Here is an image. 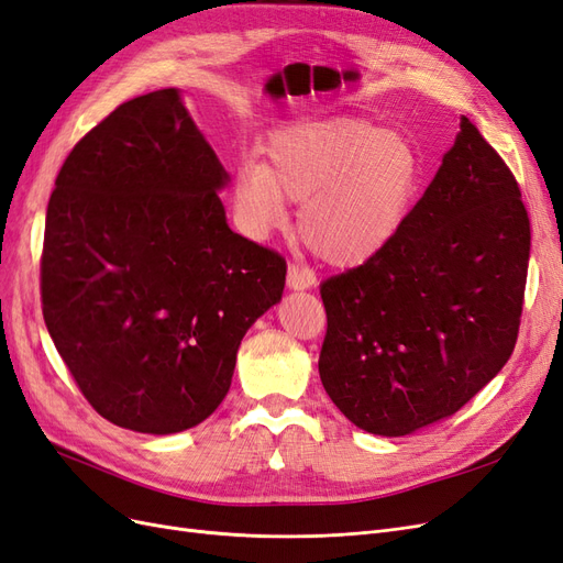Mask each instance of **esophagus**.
<instances>
[{
	"instance_id": "esophagus-1",
	"label": "esophagus",
	"mask_w": 563,
	"mask_h": 563,
	"mask_svg": "<svg viewBox=\"0 0 563 563\" xmlns=\"http://www.w3.org/2000/svg\"><path fill=\"white\" fill-rule=\"evenodd\" d=\"M314 284H317V277L310 267H302L296 263L288 265V275H286L288 288H294V291H302V288H310Z\"/></svg>"
}]
</instances>
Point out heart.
<instances>
[{
  "label": "heart",
  "instance_id": "b5f03b06",
  "mask_svg": "<svg viewBox=\"0 0 563 563\" xmlns=\"http://www.w3.org/2000/svg\"><path fill=\"white\" fill-rule=\"evenodd\" d=\"M420 185L413 145L364 119L302 122L272 135L265 164H244L232 185L244 230L265 236L302 203L298 232L321 261L354 267L378 255L399 232Z\"/></svg>",
  "mask_w": 563,
  "mask_h": 563
}]
</instances>
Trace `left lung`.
I'll list each match as a JSON object with an SVG mask.
<instances>
[{
	"label": "left lung",
	"instance_id": "8db88e82",
	"mask_svg": "<svg viewBox=\"0 0 563 563\" xmlns=\"http://www.w3.org/2000/svg\"><path fill=\"white\" fill-rule=\"evenodd\" d=\"M528 253L519 183L463 117L395 240L321 284L319 376L331 401L383 437L453 416L515 350Z\"/></svg>",
	"mask_w": 563,
	"mask_h": 563
}]
</instances>
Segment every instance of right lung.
I'll use <instances>...</instances> for the list:
<instances>
[{
	"mask_svg": "<svg viewBox=\"0 0 563 563\" xmlns=\"http://www.w3.org/2000/svg\"><path fill=\"white\" fill-rule=\"evenodd\" d=\"M225 185L178 89L126 100L60 166L42 312L81 395L119 428L207 420L244 333L282 300L286 261L228 228Z\"/></svg>",
	"mask_w": 563,
	"mask_h": 563,
	"instance_id": "right-lung-1",
	"label": "right lung"
}]
</instances>
